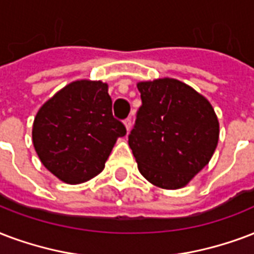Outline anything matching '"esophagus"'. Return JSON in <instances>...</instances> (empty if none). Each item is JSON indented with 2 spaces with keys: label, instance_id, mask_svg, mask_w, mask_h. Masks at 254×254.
Instances as JSON below:
<instances>
[{
  "label": "esophagus",
  "instance_id": "34e87169",
  "mask_svg": "<svg viewBox=\"0 0 254 254\" xmlns=\"http://www.w3.org/2000/svg\"><path fill=\"white\" fill-rule=\"evenodd\" d=\"M124 125H125V127H127V131L129 133L131 129V120L130 119L125 120V121H124Z\"/></svg>",
  "mask_w": 254,
  "mask_h": 254
}]
</instances>
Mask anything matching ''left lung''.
Listing matches in <instances>:
<instances>
[{
    "instance_id": "1",
    "label": "left lung",
    "mask_w": 254,
    "mask_h": 254,
    "mask_svg": "<svg viewBox=\"0 0 254 254\" xmlns=\"http://www.w3.org/2000/svg\"><path fill=\"white\" fill-rule=\"evenodd\" d=\"M129 146L140 173L162 189L187 187L217 148L220 124L202 94L174 78L140 81Z\"/></svg>"
}]
</instances>
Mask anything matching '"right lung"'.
Listing matches in <instances>:
<instances>
[{
  "label": "right lung",
  "instance_id": "obj_1",
  "mask_svg": "<svg viewBox=\"0 0 254 254\" xmlns=\"http://www.w3.org/2000/svg\"><path fill=\"white\" fill-rule=\"evenodd\" d=\"M108 88L102 81H73L37 112L33 145L63 183L82 184L101 173L117 138L127 134L112 114Z\"/></svg>",
  "mask_w": 254,
  "mask_h": 254
}]
</instances>
